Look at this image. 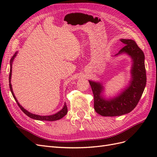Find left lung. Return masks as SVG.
Instances as JSON below:
<instances>
[{
  "label": "left lung",
  "mask_w": 157,
  "mask_h": 157,
  "mask_svg": "<svg viewBox=\"0 0 157 157\" xmlns=\"http://www.w3.org/2000/svg\"><path fill=\"white\" fill-rule=\"evenodd\" d=\"M120 41L124 46L115 56L126 54L132 59L131 79L128 86L116 97L105 99L102 95L104 90L102 83L89 80L94 96V109L98 114L105 117L121 116L130 113L138 104L146 86L143 52L134 40L120 39Z\"/></svg>",
  "instance_id": "8db88e82"
}]
</instances>
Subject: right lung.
<instances>
[{"label":"right lung","mask_w":157,"mask_h":157,"mask_svg":"<svg viewBox=\"0 0 157 157\" xmlns=\"http://www.w3.org/2000/svg\"><path fill=\"white\" fill-rule=\"evenodd\" d=\"M18 53V52H16V53L14 54V56L12 57L10 61V74H9V87H10V90L12 94H13V98H14L16 102L17 103L18 105L19 106V107L21 108V109L25 113L27 116H29V117L32 118V119H34L36 120H39V121H57L59 120L60 119H62V117H63L64 116H65L67 113V108L66 106V103H64V105L62 109L60 110L59 111H58V113H56L54 115H36V114H33L30 113V112L28 111L27 110H26L25 108H24L22 105H20V103H18V100L16 98L15 95L13 93V87H12V84H11V76H12V66H13V60L14 59V58L17 56V54Z\"/></svg>","instance_id":"right-lung-1"}]
</instances>
